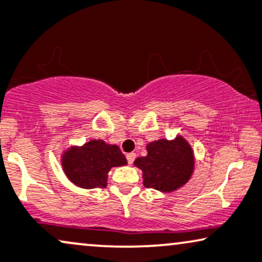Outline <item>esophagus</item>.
<instances>
[{
  "label": "esophagus",
  "instance_id": "esophagus-1",
  "mask_svg": "<svg viewBox=\"0 0 262 262\" xmlns=\"http://www.w3.org/2000/svg\"><path fill=\"white\" fill-rule=\"evenodd\" d=\"M135 157H137V155L134 154V152H130V154H127V161L129 164H132L135 160Z\"/></svg>",
  "mask_w": 262,
  "mask_h": 262
}]
</instances>
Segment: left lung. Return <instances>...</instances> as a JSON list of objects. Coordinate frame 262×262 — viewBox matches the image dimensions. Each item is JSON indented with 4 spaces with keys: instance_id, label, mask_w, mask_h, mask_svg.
<instances>
[{
    "instance_id": "1",
    "label": "left lung",
    "mask_w": 262,
    "mask_h": 262,
    "mask_svg": "<svg viewBox=\"0 0 262 262\" xmlns=\"http://www.w3.org/2000/svg\"><path fill=\"white\" fill-rule=\"evenodd\" d=\"M147 155L134 161L142 171L144 185L160 192H173L190 180L194 170V154L183 135L158 139L146 145Z\"/></svg>"
}]
</instances>
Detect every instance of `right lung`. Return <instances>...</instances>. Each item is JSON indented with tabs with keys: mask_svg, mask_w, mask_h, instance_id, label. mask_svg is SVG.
I'll use <instances>...</instances> for the list:
<instances>
[{
	"mask_svg": "<svg viewBox=\"0 0 262 262\" xmlns=\"http://www.w3.org/2000/svg\"><path fill=\"white\" fill-rule=\"evenodd\" d=\"M60 164L65 177L77 187H105L114 167L127 164L124 155L115 144L92 139L83 145H71L62 151Z\"/></svg>",
	"mask_w": 262,
	"mask_h": 262,
	"instance_id": "right-lung-1",
	"label": "right lung"
}]
</instances>
